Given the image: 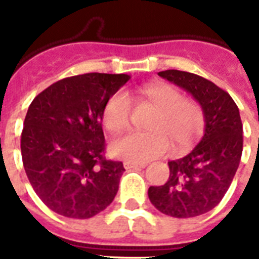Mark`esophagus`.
I'll list each match as a JSON object with an SVG mask.
<instances>
[{
  "label": "esophagus",
  "instance_id": "34e87169",
  "mask_svg": "<svg viewBox=\"0 0 259 259\" xmlns=\"http://www.w3.org/2000/svg\"><path fill=\"white\" fill-rule=\"evenodd\" d=\"M148 162H134V161H125L123 166L125 169H133V168H145Z\"/></svg>",
  "mask_w": 259,
  "mask_h": 259
}]
</instances>
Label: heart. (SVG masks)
<instances>
[{"label": "heart", "instance_id": "obj_1", "mask_svg": "<svg viewBox=\"0 0 259 259\" xmlns=\"http://www.w3.org/2000/svg\"><path fill=\"white\" fill-rule=\"evenodd\" d=\"M141 97L158 109L150 121V132H134L111 144L114 156L127 161L144 162L168 153H184L199 140L205 127V115L197 102L187 99L169 83H153L140 89ZM132 101L118 91L106 102L102 113L103 125L110 133L119 134L130 125Z\"/></svg>", "mask_w": 259, "mask_h": 259}]
</instances>
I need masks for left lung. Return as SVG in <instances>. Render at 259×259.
Listing matches in <instances>:
<instances>
[{
    "label": "left lung",
    "instance_id": "8db88e82",
    "mask_svg": "<svg viewBox=\"0 0 259 259\" xmlns=\"http://www.w3.org/2000/svg\"><path fill=\"white\" fill-rule=\"evenodd\" d=\"M161 78L193 95L205 115L204 137L183 158L168 162L169 179L150 187L152 204L173 218H193L217 207L231 185L243 149V129L237 103L208 79L185 71L166 70Z\"/></svg>",
    "mask_w": 259,
    "mask_h": 259
}]
</instances>
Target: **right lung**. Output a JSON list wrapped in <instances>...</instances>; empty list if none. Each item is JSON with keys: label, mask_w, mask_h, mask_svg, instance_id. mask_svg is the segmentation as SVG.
<instances>
[{"label": "right lung", "mask_w": 259, "mask_h": 259, "mask_svg": "<svg viewBox=\"0 0 259 259\" xmlns=\"http://www.w3.org/2000/svg\"><path fill=\"white\" fill-rule=\"evenodd\" d=\"M130 79L126 74L76 75L36 95L21 133L24 169L54 212L87 219L111 204L125 168L105 157L102 113Z\"/></svg>", "instance_id": "add662e5"}]
</instances>
